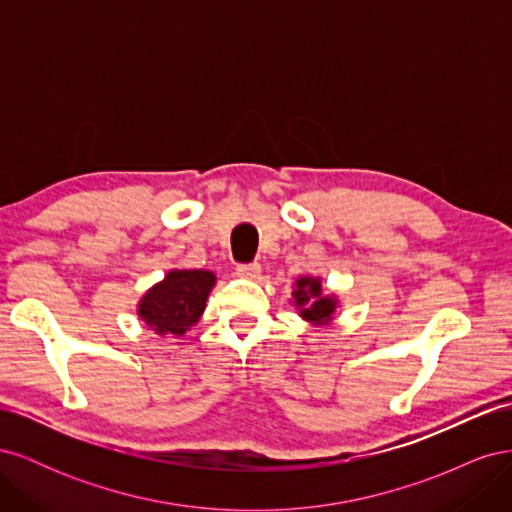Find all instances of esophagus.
<instances>
[{"mask_svg":"<svg viewBox=\"0 0 512 512\" xmlns=\"http://www.w3.org/2000/svg\"><path fill=\"white\" fill-rule=\"evenodd\" d=\"M237 275L245 277V280H256L260 275L258 262H247V265H237Z\"/></svg>","mask_w":512,"mask_h":512,"instance_id":"1","label":"esophagus"}]
</instances>
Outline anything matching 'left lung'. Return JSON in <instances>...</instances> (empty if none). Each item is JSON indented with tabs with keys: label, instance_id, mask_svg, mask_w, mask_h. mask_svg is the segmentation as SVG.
<instances>
[{
	"label": "left lung",
	"instance_id": "8db88e82",
	"mask_svg": "<svg viewBox=\"0 0 512 512\" xmlns=\"http://www.w3.org/2000/svg\"><path fill=\"white\" fill-rule=\"evenodd\" d=\"M292 303L299 309V316L307 322H312L314 327L329 324L337 309L335 294H327V297L322 294L320 277H299V280L294 282Z\"/></svg>",
	"mask_w": 512,
	"mask_h": 512
}]
</instances>
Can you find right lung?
<instances>
[{
	"label": "right lung",
	"instance_id": "obj_1",
	"mask_svg": "<svg viewBox=\"0 0 512 512\" xmlns=\"http://www.w3.org/2000/svg\"><path fill=\"white\" fill-rule=\"evenodd\" d=\"M215 275L205 269H173L138 303V318L158 335H183L203 316Z\"/></svg>",
	"mask_w": 512,
	"mask_h": 512
}]
</instances>
